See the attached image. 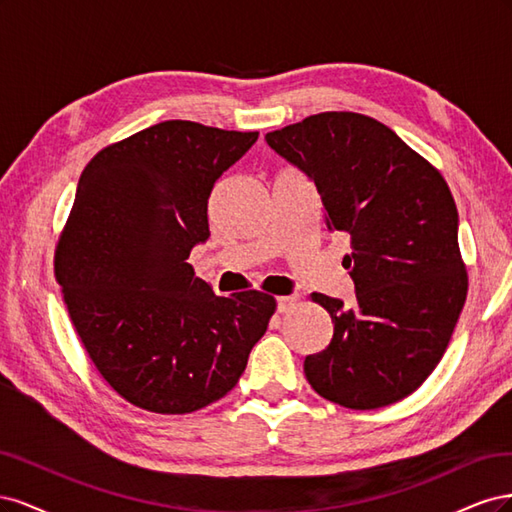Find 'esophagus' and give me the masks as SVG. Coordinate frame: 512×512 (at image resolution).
<instances>
[{
  "label": "esophagus",
  "mask_w": 512,
  "mask_h": 512,
  "mask_svg": "<svg viewBox=\"0 0 512 512\" xmlns=\"http://www.w3.org/2000/svg\"><path fill=\"white\" fill-rule=\"evenodd\" d=\"M294 305H297V297H292V294H288V297H277V312L280 314L290 312Z\"/></svg>",
  "instance_id": "obj_1"
}]
</instances>
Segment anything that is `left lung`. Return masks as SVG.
<instances>
[{"mask_svg": "<svg viewBox=\"0 0 512 512\" xmlns=\"http://www.w3.org/2000/svg\"><path fill=\"white\" fill-rule=\"evenodd\" d=\"M314 181L329 232H348L354 305L314 292L331 344L305 356L324 399L354 410L395 404L421 386L448 346L468 292L451 190L380 121L320 113L265 136Z\"/></svg>", "mask_w": 512, "mask_h": 512, "instance_id": "1", "label": "left lung"}]
</instances>
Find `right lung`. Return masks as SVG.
Masks as SVG:
<instances>
[{
    "label": "right lung",
    "instance_id": "obj_1",
    "mask_svg": "<svg viewBox=\"0 0 512 512\" xmlns=\"http://www.w3.org/2000/svg\"><path fill=\"white\" fill-rule=\"evenodd\" d=\"M256 141L258 132L162 121L102 149L79 179L55 277L91 361L138 408L213 404L267 331L273 297H218L185 262L211 235L215 181Z\"/></svg>",
    "mask_w": 512,
    "mask_h": 512
}]
</instances>
